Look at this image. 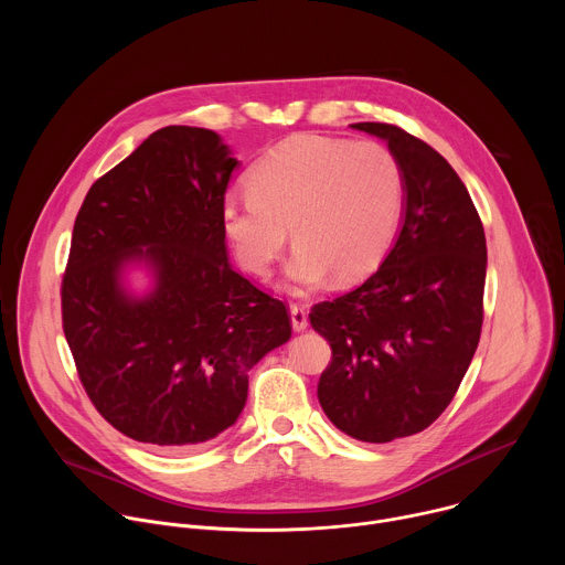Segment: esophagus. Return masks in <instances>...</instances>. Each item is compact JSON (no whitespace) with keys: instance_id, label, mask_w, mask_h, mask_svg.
Masks as SVG:
<instances>
[{"instance_id":"esophagus-1","label":"esophagus","mask_w":565,"mask_h":565,"mask_svg":"<svg viewBox=\"0 0 565 565\" xmlns=\"http://www.w3.org/2000/svg\"><path fill=\"white\" fill-rule=\"evenodd\" d=\"M290 324L297 333L306 331L308 329V315H306V308L299 306V303H292L290 306Z\"/></svg>"}]
</instances>
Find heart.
<instances>
[{
    "label": "heart",
    "mask_w": 565,
    "mask_h": 565,
    "mask_svg": "<svg viewBox=\"0 0 565 565\" xmlns=\"http://www.w3.org/2000/svg\"><path fill=\"white\" fill-rule=\"evenodd\" d=\"M250 194L221 205V227L238 266L270 275L288 244L286 279L303 290L333 273L355 281L388 253L407 199L393 149L377 140L295 134L268 149L248 174Z\"/></svg>",
    "instance_id": "obj_1"
}]
</instances>
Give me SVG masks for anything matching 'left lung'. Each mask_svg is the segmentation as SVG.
<instances>
[{
    "instance_id": "left-lung-1",
    "label": "left lung",
    "mask_w": 565,
    "mask_h": 565,
    "mask_svg": "<svg viewBox=\"0 0 565 565\" xmlns=\"http://www.w3.org/2000/svg\"><path fill=\"white\" fill-rule=\"evenodd\" d=\"M351 127L395 151L407 199L380 268L360 288L312 306L310 327L333 349L317 397L340 431L391 443L427 429L471 364L488 246L465 183L434 147L386 122Z\"/></svg>"
}]
</instances>
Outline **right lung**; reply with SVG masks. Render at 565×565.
<instances>
[{
  "mask_svg": "<svg viewBox=\"0 0 565 565\" xmlns=\"http://www.w3.org/2000/svg\"><path fill=\"white\" fill-rule=\"evenodd\" d=\"M238 160L212 129L153 131L79 207L62 327L79 382L120 434L181 451L246 407L248 373L290 340L284 301L227 262L221 205ZM142 267L150 288L126 275Z\"/></svg>",
  "mask_w": 565,
  "mask_h": 565,
  "instance_id": "obj_1",
  "label": "right lung"
}]
</instances>
